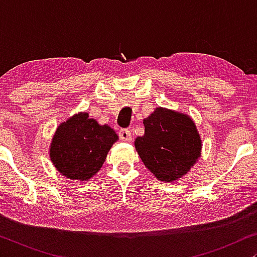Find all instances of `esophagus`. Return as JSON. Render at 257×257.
Segmentation results:
<instances>
[{"instance_id":"1","label":"esophagus","mask_w":257,"mask_h":257,"mask_svg":"<svg viewBox=\"0 0 257 257\" xmlns=\"http://www.w3.org/2000/svg\"><path fill=\"white\" fill-rule=\"evenodd\" d=\"M119 137H120V139L122 142H131L132 137H131V132H130V130L127 128H122L119 131Z\"/></svg>"}]
</instances>
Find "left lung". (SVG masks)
Segmentation results:
<instances>
[{"instance_id":"8db88e82","label":"left lung","mask_w":257,"mask_h":257,"mask_svg":"<svg viewBox=\"0 0 257 257\" xmlns=\"http://www.w3.org/2000/svg\"><path fill=\"white\" fill-rule=\"evenodd\" d=\"M145 135L135 145L144 165L158 180L174 181L198 161L201 139L188 115L158 107L144 119Z\"/></svg>"}]
</instances>
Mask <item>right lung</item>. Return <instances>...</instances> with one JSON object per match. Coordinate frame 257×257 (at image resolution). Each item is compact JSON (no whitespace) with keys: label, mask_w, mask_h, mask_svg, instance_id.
<instances>
[{"label":"right lung","mask_w":257,"mask_h":257,"mask_svg":"<svg viewBox=\"0 0 257 257\" xmlns=\"http://www.w3.org/2000/svg\"><path fill=\"white\" fill-rule=\"evenodd\" d=\"M118 140L113 128L99 125L89 113H78L58 126L50 146L52 164L71 180H89Z\"/></svg>","instance_id":"right-lung-1"}]
</instances>
